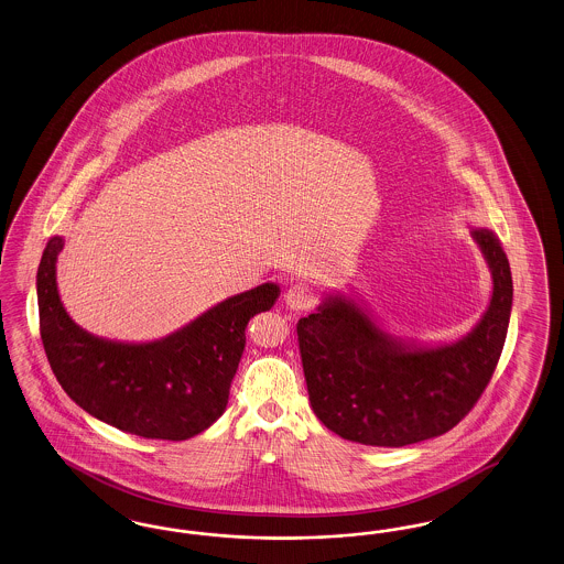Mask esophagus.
Listing matches in <instances>:
<instances>
[{"mask_svg":"<svg viewBox=\"0 0 564 564\" xmlns=\"http://www.w3.org/2000/svg\"><path fill=\"white\" fill-rule=\"evenodd\" d=\"M313 290L308 288V285H304V283H297V285H292L288 293H285V304H288V308L290 311H306L311 304H313Z\"/></svg>","mask_w":564,"mask_h":564,"instance_id":"esophagus-1","label":"esophagus"}]
</instances>
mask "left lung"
<instances>
[{"instance_id": "obj_1", "label": "left lung", "mask_w": 564, "mask_h": 564, "mask_svg": "<svg viewBox=\"0 0 564 564\" xmlns=\"http://www.w3.org/2000/svg\"><path fill=\"white\" fill-rule=\"evenodd\" d=\"M494 290L473 329L451 341L390 334L355 293H327L297 321L316 417L341 438L405 447L445 434L473 409L496 371L512 313V272L496 232L470 226Z\"/></svg>"}]
</instances>
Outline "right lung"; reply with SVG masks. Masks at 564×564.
<instances>
[{
  "label": "right lung",
  "instance_id": "right-lung-1",
  "mask_svg": "<svg viewBox=\"0 0 564 564\" xmlns=\"http://www.w3.org/2000/svg\"><path fill=\"white\" fill-rule=\"evenodd\" d=\"M63 248L65 239L52 237L37 269L42 341L63 390L96 420L144 438L186 441L209 429L228 405L249 318L271 311L281 288L262 283L230 295L165 338H100L63 306Z\"/></svg>",
  "mask_w": 564,
  "mask_h": 564
}]
</instances>
